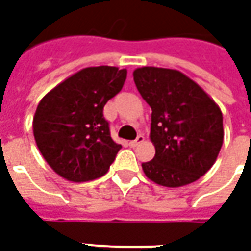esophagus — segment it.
Listing matches in <instances>:
<instances>
[{
    "label": "esophagus",
    "mask_w": 251,
    "mask_h": 251,
    "mask_svg": "<svg viewBox=\"0 0 251 251\" xmlns=\"http://www.w3.org/2000/svg\"><path fill=\"white\" fill-rule=\"evenodd\" d=\"M144 141H145V137H144V135H141V134H140V135H138V137H137L135 140L130 141V147H131V148H135V147L141 145V144H142Z\"/></svg>",
    "instance_id": "esophagus-1"
}]
</instances>
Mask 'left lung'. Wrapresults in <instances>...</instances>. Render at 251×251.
Wrapping results in <instances>:
<instances>
[{"mask_svg":"<svg viewBox=\"0 0 251 251\" xmlns=\"http://www.w3.org/2000/svg\"><path fill=\"white\" fill-rule=\"evenodd\" d=\"M137 89L152 109L150 138L155 156L145 176L163 187H181L204 176L224 142L222 111L197 82L177 70L141 67Z\"/></svg>","mask_w":251,"mask_h":251,"instance_id":"left-lung-1","label":"left lung"}]
</instances>
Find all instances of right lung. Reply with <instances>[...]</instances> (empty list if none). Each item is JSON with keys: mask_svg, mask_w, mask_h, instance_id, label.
<instances>
[{"mask_svg": "<svg viewBox=\"0 0 251 251\" xmlns=\"http://www.w3.org/2000/svg\"><path fill=\"white\" fill-rule=\"evenodd\" d=\"M126 78V68L88 67L54 86L37 104L34 141L58 176L81 183L107 173L121 145L111 140L103 107Z\"/></svg>", "mask_w": 251, "mask_h": 251, "instance_id": "right-lung-1", "label": "right lung"}]
</instances>
